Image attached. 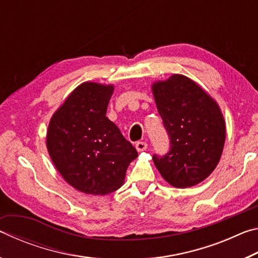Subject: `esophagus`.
Segmentation results:
<instances>
[{
    "mask_svg": "<svg viewBox=\"0 0 258 258\" xmlns=\"http://www.w3.org/2000/svg\"><path fill=\"white\" fill-rule=\"evenodd\" d=\"M135 148H137V150L139 152L146 151L147 148H148V143L147 142H143V141H140V142L137 143V145H135Z\"/></svg>",
    "mask_w": 258,
    "mask_h": 258,
    "instance_id": "esophagus-1",
    "label": "esophagus"
}]
</instances>
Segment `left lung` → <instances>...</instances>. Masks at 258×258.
I'll return each mask as SVG.
<instances>
[{"label":"left lung","mask_w":258,"mask_h":258,"mask_svg":"<svg viewBox=\"0 0 258 258\" xmlns=\"http://www.w3.org/2000/svg\"><path fill=\"white\" fill-rule=\"evenodd\" d=\"M171 150L154 163L166 182L189 187L216 168L225 142V120L217 102L189 77L174 74L151 85Z\"/></svg>","instance_id":"left-lung-1"}]
</instances>
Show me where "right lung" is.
Listing matches in <instances>:
<instances>
[{
  "mask_svg": "<svg viewBox=\"0 0 258 258\" xmlns=\"http://www.w3.org/2000/svg\"><path fill=\"white\" fill-rule=\"evenodd\" d=\"M112 84L85 82L51 117L46 148L68 184L86 195L104 196L124 184L138 151L107 118Z\"/></svg>",
  "mask_w": 258,
  "mask_h": 258,
  "instance_id": "right-lung-1",
  "label": "right lung"
}]
</instances>
